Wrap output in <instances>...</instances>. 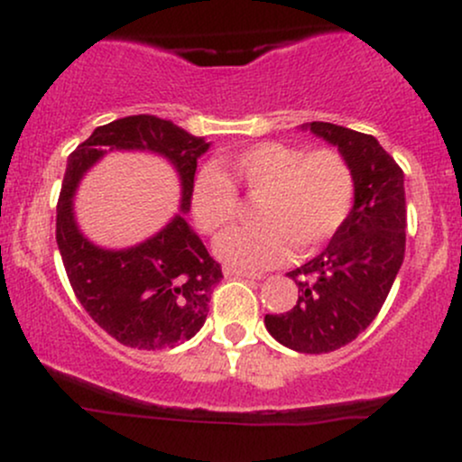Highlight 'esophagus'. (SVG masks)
<instances>
[{"label":"esophagus","mask_w":462,"mask_h":462,"mask_svg":"<svg viewBox=\"0 0 462 462\" xmlns=\"http://www.w3.org/2000/svg\"><path fill=\"white\" fill-rule=\"evenodd\" d=\"M226 275H238V278H247V280H261V273H254V272H245V269H236V267H224Z\"/></svg>","instance_id":"1"}]
</instances>
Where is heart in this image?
<instances>
[{
	"instance_id": "b5f03b06",
	"label": "heart",
	"mask_w": 462,
	"mask_h": 462,
	"mask_svg": "<svg viewBox=\"0 0 462 462\" xmlns=\"http://www.w3.org/2000/svg\"><path fill=\"white\" fill-rule=\"evenodd\" d=\"M217 169H201L190 184V215L204 235H219L238 215L236 189L258 199L254 221L217 241V256L241 269L275 267L321 247L346 224L356 195L352 164L334 147L304 152L264 141L226 153Z\"/></svg>"
}]
</instances>
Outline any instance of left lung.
Segmentation results:
<instances>
[{
  "instance_id": "left-lung-1",
  "label": "left lung",
  "mask_w": 462,
  "mask_h": 462,
  "mask_svg": "<svg viewBox=\"0 0 462 462\" xmlns=\"http://www.w3.org/2000/svg\"><path fill=\"white\" fill-rule=\"evenodd\" d=\"M301 128L347 158L356 195L328 247L286 273L300 289L298 304L289 312L264 315V326L284 347L328 354L352 343L375 319L404 263V171L371 134L323 121Z\"/></svg>"
}]
</instances>
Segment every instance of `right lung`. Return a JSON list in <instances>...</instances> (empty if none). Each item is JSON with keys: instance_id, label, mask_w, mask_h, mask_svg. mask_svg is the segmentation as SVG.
Masks as SVG:
<instances>
[{"instance_id": "1", "label": "right lung", "mask_w": 462, "mask_h": 462, "mask_svg": "<svg viewBox=\"0 0 462 462\" xmlns=\"http://www.w3.org/2000/svg\"><path fill=\"white\" fill-rule=\"evenodd\" d=\"M210 143L153 115L99 125L67 161L56 208V243L73 293L99 328L136 349L176 347L199 332L213 289L224 278L182 213L190 208L198 158ZM110 151H150L167 157L180 178V213L161 233L125 250L95 246L72 213L79 180Z\"/></svg>"}]
</instances>
